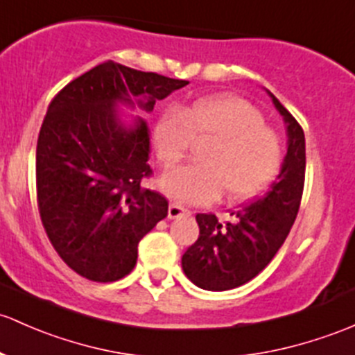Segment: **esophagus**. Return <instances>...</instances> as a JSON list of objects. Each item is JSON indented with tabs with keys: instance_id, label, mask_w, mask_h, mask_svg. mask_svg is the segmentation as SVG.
I'll return each instance as SVG.
<instances>
[{
	"instance_id": "obj_1",
	"label": "esophagus",
	"mask_w": 355,
	"mask_h": 355,
	"mask_svg": "<svg viewBox=\"0 0 355 355\" xmlns=\"http://www.w3.org/2000/svg\"><path fill=\"white\" fill-rule=\"evenodd\" d=\"M182 216H190V211L187 207H184L182 204H178V202H171L170 206H168V218L178 219V218H182Z\"/></svg>"
}]
</instances>
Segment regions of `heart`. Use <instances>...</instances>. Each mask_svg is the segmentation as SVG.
<instances>
[{"label": "heart", "mask_w": 355, "mask_h": 355, "mask_svg": "<svg viewBox=\"0 0 355 355\" xmlns=\"http://www.w3.org/2000/svg\"><path fill=\"white\" fill-rule=\"evenodd\" d=\"M196 143L199 163L166 171L162 189L175 199L200 204L225 190L227 200L262 192L282 165V143L252 103L240 98H204L185 109H168L153 129L156 158L165 168L180 162Z\"/></svg>", "instance_id": "b5f03b06"}]
</instances>
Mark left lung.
Segmentation results:
<instances>
[{
	"label": "left lung",
	"instance_id": "obj_1",
	"mask_svg": "<svg viewBox=\"0 0 355 355\" xmlns=\"http://www.w3.org/2000/svg\"><path fill=\"white\" fill-rule=\"evenodd\" d=\"M287 125V155L277 182L266 196L231 212L227 223L216 214H197L199 238L182 257V268L196 286L227 291L243 286L266 268L286 241L300 211L304 189L306 148L300 122L268 92Z\"/></svg>",
	"mask_w": 355,
	"mask_h": 355
}]
</instances>
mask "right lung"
I'll return each mask as SVG.
<instances>
[{"label": "right lung", "mask_w": 355, "mask_h": 355, "mask_svg": "<svg viewBox=\"0 0 355 355\" xmlns=\"http://www.w3.org/2000/svg\"><path fill=\"white\" fill-rule=\"evenodd\" d=\"M185 85L107 61L52 98L37 141V206L54 250L81 277H125L141 238L166 218L168 200L141 185L153 173L148 122L124 124L119 110L151 112Z\"/></svg>", "instance_id": "1"}]
</instances>
